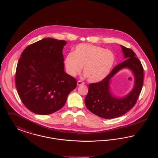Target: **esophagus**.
Instances as JSON below:
<instances>
[{
  "instance_id": "esophagus-1",
  "label": "esophagus",
  "mask_w": 158,
  "mask_h": 158,
  "mask_svg": "<svg viewBox=\"0 0 158 158\" xmlns=\"http://www.w3.org/2000/svg\"><path fill=\"white\" fill-rule=\"evenodd\" d=\"M84 84H85V83L83 82H82V81H77V86L83 85H84Z\"/></svg>"
}]
</instances>
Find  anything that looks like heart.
I'll list each match as a JSON object with an SVG mask.
<instances>
[{"label": "heart", "mask_w": 158, "mask_h": 158, "mask_svg": "<svg viewBox=\"0 0 158 158\" xmlns=\"http://www.w3.org/2000/svg\"><path fill=\"white\" fill-rule=\"evenodd\" d=\"M115 55L110 50L98 45L80 44L64 59L68 73L76 76L83 67L87 80L91 83L99 82L110 73L115 63Z\"/></svg>", "instance_id": "1"}]
</instances>
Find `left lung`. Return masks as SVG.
<instances>
[{
	"instance_id": "1",
	"label": "left lung",
	"mask_w": 158,
	"mask_h": 158,
	"mask_svg": "<svg viewBox=\"0 0 158 158\" xmlns=\"http://www.w3.org/2000/svg\"><path fill=\"white\" fill-rule=\"evenodd\" d=\"M121 47L124 61L114 68L102 81L89 84L88 94L85 99V105L90 112L105 119L119 117L131 110L135 105L143 86V68L140 61L132 50ZM124 68L132 71L135 84L127 95L118 98L110 92V83L113 76Z\"/></svg>"
}]
</instances>
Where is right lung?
<instances>
[{
	"mask_svg": "<svg viewBox=\"0 0 158 158\" xmlns=\"http://www.w3.org/2000/svg\"><path fill=\"white\" fill-rule=\"evenodd\" d=\"M66 42L45 38L28 45L17 64L15 83L24 105L32 113L48 115L61 109L75 89V79L64 71Z\"/></svg>",
	"mask_w": 158,
	"mask_h": 158,
	"instance_id": "right-lung-1",
	"label": "right lung"
}]
</instances>
